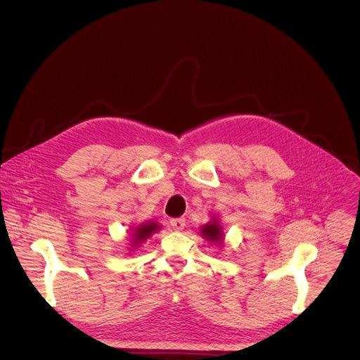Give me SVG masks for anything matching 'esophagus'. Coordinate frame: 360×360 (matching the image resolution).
Segmentation results:
<instances>
[{
    "mask_svg": "<svg viewBox=\"0 0 360 360\" xmlns=\"http://www.w3.org/2000/svg\"><path fill=\"white\" fill-rule=\"evenodd\" d=\"M170 225L177 229V231H181L184 226H186V219L184 218H173L170 219Z\"/></svg>",
    "mask_w": 360,
    "mask_h": 360,
    "instance_id": "esophagus-1",
    "label": "esophagus"
}]
</instances>
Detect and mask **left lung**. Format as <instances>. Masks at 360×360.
Instances as JSON below:
<instances>
[{
    "instance_id": "1",
    "label": "left lung",
    "mask_w": 360,
    "mask_h": 360,
    "mask_svg": "<svg viewBox=\"0 0 360 360\" xmlns=\"http://www.w3.org/2000/svg\"><path fill=\"white\" fill-rule=\"evenodd\" d=\"M202 234L207 240H219L221 238V228L218 224H209L202 229Z\"/></svg>"
}]
</instances>
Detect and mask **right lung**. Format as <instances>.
Returning <instances> with one entry per match:
<instances>
[{
    "instance_id": "1",
    "label": "right lung",
    "mask_w": 360,
    "mask_h": 360,
    "mask_svg": "<svg viewBox=\"0 0 360 360\" xmlns=\"http://www.w3.org/2000/svg\"><path fill=\"white\" fill-rule=\"evenodd\" d=\"M157 229V224H148V225H143V226H139L135 232V240L136 241H143L145 238L150 237L153 232Z\"/></svg>"
}]
</instances>
